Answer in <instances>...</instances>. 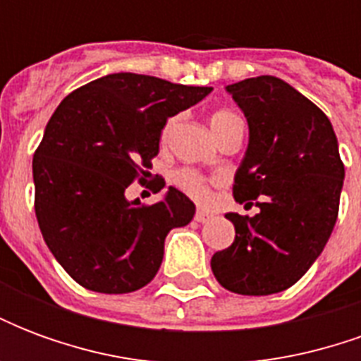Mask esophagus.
<instances>
[{
	"label": "esophagus",
	"mask_w": 361,
	"mask_h": 361,
	"mask_svg": "<svg viewBox=\"0 0 361 361\" xmlns=\"http://www.w3.org/2000/svg\"><path fill=\"white\" fill-rule=\"evenodd\" d=\"M212 214L209 211H204V209H197L195 212V220L197 222H207V220L211 219Z\"/></svg>",
	"instance_id": "esophagus-1"
}]
</instances>
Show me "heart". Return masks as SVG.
Listing matches in <instances>:
<instances>
[{
  "mask_svg": "<svg viewBox=\"0 0 361 361\" xmlns=\"http://www.w3.org/2000/svg\"><path fill=\"white\" fill-rule=\"evenodd\" d=\"M235 121H240V118L235 116L234 111L230 110H216L211 116V119H209L212 133L216 135V139H219L220 135L224 133L232 123H235ZM170 127H172V121L166 127V133L170 131ZM176 181H178V185H180L181 189H185L189 195H193L195 199H204V197L209 195V189H207V183H204L203 178H201L199 173L191 172V170H181V172L176 176Z\"/></svg>",
  "mask_w": 361,
  "mask_h": 361,
  "instance_id": "b5f03b06",
  "label": "heart"
}]
</instances>
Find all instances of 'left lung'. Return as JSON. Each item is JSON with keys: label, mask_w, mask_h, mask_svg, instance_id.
Listing matches in <instances>:
<instances>
[{"label": "left lung", "mask_w": 361, "mask_h": 361, "mask_svg": "<svg viewBox=\"0 0 361 361\" xmlns=\"http://www.w3.org/2000/svg\"><path fill=\"white\" fill-rule=\"evenodd\" d=\"M243 111L250 141L234 176V199L255 216L228 212L234 243L211 269L243 295L286 290L325 250L338 216L344 164L331 121L315 104L272 75L228 85Z\"/></svg>", "instance_id": "left-lung-1"}]
</instances>
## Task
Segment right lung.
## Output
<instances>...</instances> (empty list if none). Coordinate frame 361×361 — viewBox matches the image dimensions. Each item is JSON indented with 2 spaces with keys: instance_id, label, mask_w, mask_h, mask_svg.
Returning a JSON list of instances; mask_svg holds the SVG:
<instances>
[{
  "instance_id": "obj_1",
  "label": "right lung",
  "mask_w": 361,
  "mask_h": 361,
  "mask_svg": "<svg viewBox=\"0 0 361 361\" xmlns=\"http://www.w3.org/2000/svg\"><path fill=\"white\" fill-rule=\"evenodd\" d=\"M212 87L111 73L73 90L44 129L32 158L35 211L44 242L67 274L102 294L135 292L154 279L164 240L188 226L195 204L168 188L158 203L129 201V183L147 176L168 118ZM164 181L157 180V191Z\"/></svg>"
}]
</instances>
